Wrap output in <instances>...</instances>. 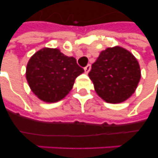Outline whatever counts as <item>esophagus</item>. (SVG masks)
Returning <instances> with one entry per match:
<instances>
[{"instance_id":"1","label":"esophagus","mask_w":158,"mask_h":158,"mask_svg":"<svg viewBox=\"0 0 158 158\" xmlns=\"http://www.w3.org/2000/svg\"><path fill=\"white\" fill-rule=\"evenodd\" d=\"M90 69H91V64H88V65L84 68V72H85V74H89V72L90 71Z\"/></svg>"}]
</instances>
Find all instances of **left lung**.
Returning a JSON list of instances; mask_svg holds the SVG:
<instances>
[{
  "mask_svg": "<svg viewBox=\"0 0 158 158\" xmlns=\"http://www.w3.org/2000/svg\"><path fill=\"white\" fill-rule=\"evenodd\" d=\"M89 76L97 94L108 103L115 104L132 96L141 78V71L135 56L115 46L101 52L92 64Z\"/></svg>",
  "mask_w": 158,
  "mask_h": 158,
  "instance_id": "1",
  "label": "left lung"
}]
</instances>
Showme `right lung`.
<instances>
[{"label":"right lung","mask_w":158,"mask_h":158,"mask_svg":"<svg viewBox=\"0 0 158 158\" xmlns=\"http://www.w3.org/2000/svg\"><path fill=\"white\" fill-rule=\"evenodd\" d=\"M76 59L67 56L57 48H44L31 56L26 68V79L31 90L45 102L63 99L83 74Z\"/></svg>","instance_id":"obj_1"}]
</instances>
